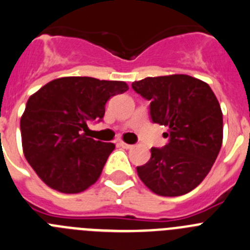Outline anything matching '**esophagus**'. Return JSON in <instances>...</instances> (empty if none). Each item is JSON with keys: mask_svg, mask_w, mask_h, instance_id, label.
Listing matches in <instances>:
<instances>
[{"mask_svg": "<svg viewBox=\"0 0 250 250\" xmlns=\"http://www.w3.org/2000/svg\"><path fill=\"white\" fill-rule=\"evenodd\" d=\"M120 146H122V148H125V149H132L133 146H132V144L125 143V142H120Z\"/></svg>", "mask_w": 250, "mask_h": 250, "instance_id": "esophagus-1", "label": "esophagus"}]
</instances>
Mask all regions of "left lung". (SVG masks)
Masks as SVG:
<instances>
[{
  "label": "left lung",
  "instance_id": "obj_1",
  "mask_svg": "<svg viewBox=\"0 0 250 250\" xmlns=\"http://www.w3.org/2000/svg\"><path fill=\"white\" fill-rule=\"evenodd\" d=\"M133 90L150 101L154 123L167 128L169 143L151 148L146 164L137 167L144 185L160 196H181L202 183L220 153L223 139L221 106L208 83L192 76L146 78Z\"/></svg>",
  "mask_w": 250,
  "mask_h": 250
}]
</instances>
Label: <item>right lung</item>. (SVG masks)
Segmentation results:
<instances>
[{
    "label": "right lung",
    "mask_w": 250,
    "mask_h": 250,
    "mask_svg": "<svg viewBox=\"0 0 250 250\" xmlns=\"http://www.w3.org/2000/svg\"><path fill=\"white\" fill-rule=\"evenodd\" d=\"M127 90L125 81L67 76L28 99L21 118L23 153L49 188L79 193L99 180L114 144L88 138L87 122H100L106 102Z\"/></svg>",
    "instance_id": "add662e5"
}]
</instances>
